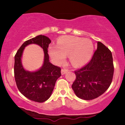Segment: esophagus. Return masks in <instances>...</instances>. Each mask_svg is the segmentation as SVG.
I'll return each instance as SVG.
<instances>
[{
  "instance_id": "esophagus-1",
  "label": "esophagus",
  "mask_w": 125,
  "mask_h": 125,
  "mask_svg": "<svg viewBox=\"0 0 125 125\" xmlns=\"http://www.w3.org/2000/svg\"><path fill=\"white\" fill-rule=\"evenodd\" d=\"M69 70L67 69H66V68H64V69H62L61 70V73L62 74H64L65 73H66L68 72Z\"/></svg>"
}]
</instances>
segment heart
<instances>
[{"label":"heart","instance_id":"heart-1","mask_svg":"<svg viewBox=\"0 0 125 125\" xmlns=\"http://www.w3.org/2000/svg\"><path fill=\"white\" fill-rule=\"evenodd\" d=\"M92 41L76 36H66L58 41L56 47L49 49L51 58L56 62H63L65 56L70 55V61L74 66L86 64L94 52Z\"/></svg>","mask_w":125,"mask_h":125}]
</instances>
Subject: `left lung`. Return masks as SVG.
Returning a JSON list of instances; mask_svg holds the SVG:
<instances>
[{
	"instance_id": "1",
	"label": "left lung",
	"mask_w": 125,
	"mask_h": 125,
	"mask_svg": "<svg viewBox=\"0 0 125 125\" xmlns=\"http://www.w3.org/2000/svg\"><path fill=\"white\" fill-rule=\"evenodd\" d=\"M74 73L76 79L72 87L79 98L88 100L100 96L112 81L114 66L111 51L98 42L89 62Z\"/></svg>"
}]
</instances>
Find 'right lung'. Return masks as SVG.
<instances>
[{
	"label": "right lung",
	"mask_w": 125,
	"mask_h": 125,
	"mask_svg": "<svg viewBox=\"0 0 125 125\" xmlns=\"http://www.w3.org/2000/svg\"><path fill=\"white\" fill-rule=\"evenodd\" d=\"M51 41L43 35L26 41L19 49L15 56L14 74L19 90L29 99L36 102H44L49 98L53 90L57 79L61 76V69L49 62L48 53L49 44ZM36 44L44 51V62L38 71H25L22 67L21 58L24 49L30 44Z\"/></svg>",
	"instance_id": "add662e5"
}]
</instances>
